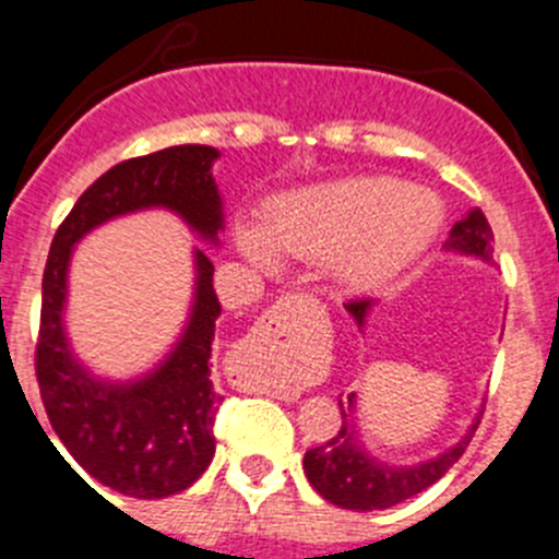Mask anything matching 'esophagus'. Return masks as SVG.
Returning a JSON list of instances; mask_svg holds the SVG:
<instances>
[{
    "instance_id": "esophagus-1",
    "label": "esophagus",
    "mask_w": 559,
    "mask_h": 559,
    "mask_svg": "<svg viewBox=\"0 0 559 559\" xmlns=\"http://www.w3.org/2000/svg\"><path fill=\"white\" fill-rule=\"evenodd\" d=\"M285 319H288V316L280 313V305H276V310H269L243 338L246 353H257V349L274 344V341L285 333Z\"/></svg>"
}]
</instances>
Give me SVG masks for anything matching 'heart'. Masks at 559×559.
<instances>
[{
  "instance_id": "1",
  "label": "heart",
  "mask_w": 559,
  "mask_h": 559,
  "mask_svg": "<svg viewBox=\"0 0 559 559\" xmlns=\"http://www.w3.org/2000/svg\"><path fill=\"white\" fill-rule=\"evenodd\" d=\"M437 226L439 204L428 190L347 179L274 201L263 231L237 229V249L257 269H271L274 251L299 260L338 257L341 280L369 285L417 257Z\"/></svg>"
}]
</instances>
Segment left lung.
I'll return each mask as SVG.
<instances>
[{
	"label": "left lung",
	"instance_id": "8db88e82",
	"mask_svg": "<svg viewBox=\"0 0 559 559\" xmlns=\"http://www.w3.org/2000/svg\"><path fill=\"white\" fill-rule=\"evenodd\" d=\"M445 251H456L464 257H476L481 263H492V229L484 218L481 210H471L462 221H456L448 235ZM378 305V299H358L344 308L355 316V322L367 324L369 310ZM341 426L333 439L324 445L310 448L305 453V476L313 484V490L341 510L372 512L389 510L394 503L414 498L417 492L428 490L431 484L451 471L462 459L464 448L471 445L473 431L478 426V417L467 428L456 445L445 448L439 456L426 459L417 464H389L374 456L360 439L358 426V394H347V400H338Z\"/></svg>",
	"mask_w": 559,
	"mask_h": 559
}]
</instances>
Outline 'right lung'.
Listing matches in <instances>:
<instances>
[{
	"instance_id": "right-lung-1",
	"label": "right lung",
	"mask_w": 559,
	"mask_h": 559,
	"mask_svg": "<svg viewBox=\"0 0 559 559\" xmlns=\"http://www.w3.org/2000/svg\"><path fill=\"white\" fill-rule=\"evenodd\" d=\"M218 156L210 145H176L120 162L78 199L47 257L36 374L49 426L88 476L122 496H176L215 456L212 423L224 400L210 380L212 341L221 316L212 288L215 265L204 251L192 249V302L176 344L145 374L111 380L92 372L69 344L63 324L69 263L88 231L145 210L173 212L204 243L218 246L224 199L212 179Z\"/></svg>"
}]
</instances>
